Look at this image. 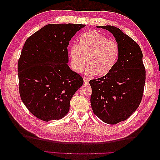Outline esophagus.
Segmentation results:
<instances>
[{"instance_id": "obj_1", "label": "esophagus", "mask_w": 160, "mask_h": 160, "mask_svg": "<svg viewBox=\"0 0 160 160\" xmlns=\"http://www.w3.org/2000/svg\"><path fill=\"white\" fill-rule=\"evenodd\" d=\"M89 84V81L88 79L84 78V85H88Z\"/></svg>"}]
</instances>
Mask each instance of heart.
<instances>
[{"label": "heart", "mask_w": 160, "mask_h": 160, "mask_svg": "<svg viewBox=\"0 0 160 160\" xmlns=\"http://www.w3.org/2000/svg\"><path fill=\"white\" fill-rule=\"evenodd\" d=\"M119 53L117 42L91 31L79 37L77 45L71 47L69 55L71 67L75 72H83L88 65V75L104 77L113 69Z\"/></svg>", "instance_id": "1"}]
</instances>
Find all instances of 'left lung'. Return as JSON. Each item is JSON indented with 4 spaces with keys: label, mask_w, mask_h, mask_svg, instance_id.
<instances>
[{
    "label": "left lung",
    "mask_w": 160,
    "mask_h": 160,
    "mask_svg": "<svg viewBox=\"0 0 160 160\" xmlns=\"http://www.w3.org/2000/svg\"><path fill=\"white\" fill-rule=\"evenodd\" d=\"M98 27L113 34L120 53L108 75L89 81L91 105L101 121L114 125L126 120L138 108L143 98L146 69L142 50L132 38L113 26Z\"/></svg>",
    "instance_id": "8db88e82"
}]
</instances>
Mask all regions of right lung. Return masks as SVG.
Listing matches in <instances>:
<instances>
[{"label": "right lung", "mask_w": 160, "mask_h": 160, "mask_svg": "<svg viewBox=\"0 0 160 160\" xmlns=\"http://www.w3.org/2000/svg\"><path fill=\"white\" fill-rule=\"evenodd\" d=\"M85 26L49 24L26 40L18 61V89L23 103L38 119L64 118L72 97L83 85L82 77L67 65V47Z\"/></svg>", "instance_id": "1"}]
</instances>
